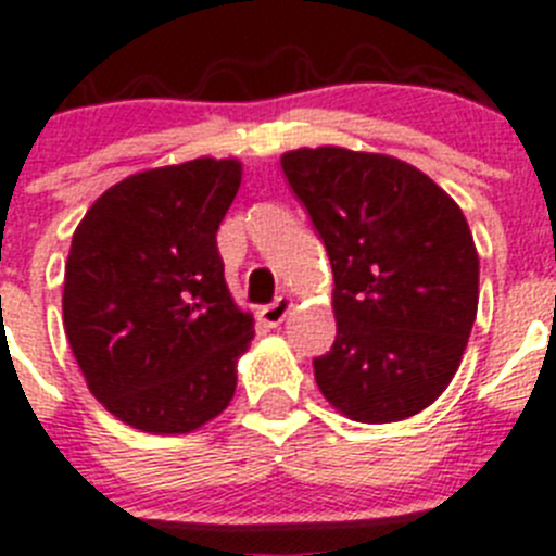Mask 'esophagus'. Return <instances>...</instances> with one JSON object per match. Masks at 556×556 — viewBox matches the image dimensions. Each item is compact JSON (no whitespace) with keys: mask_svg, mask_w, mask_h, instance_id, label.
I'll list each match as a JSON object with an SVG mask.
<instances>
[{"mask_svg":"<svg viewBox=\"0 0 556 556\" xmlns=\"http://www.w3.org/2000/svg\"><path fill=\"white\" fill-rule=\"evenodd\" d=\"M290 307H293V299H290V296H279V299H274V302L268 304V307L260 309V315H263V321H266L268 327H279V324H282L285 318H288Z\"/></svg>","mask_w":556,"mask_h":556,"instance_id":"1","label":"esophagus"}]
</instances>
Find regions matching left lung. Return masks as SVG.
<instances>
[{"instance_id":"left-lung-1","label":"left lung","mask_w":556,"mask_h":556,"mask_svg":"<svg viewBox=\"0 0 556 556\" xmlns=\"http://www.w3.org/2000/svg\"><path fill=\"white\" fill-rule=\"evenodd\" d=\"M334 277L338 334L315 382L352 421H402L448 388L479 304L463 210L424 172L340 147L282 154Z\"/></svg>"}]
</instances>
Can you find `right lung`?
<instances>
[{
	"instance_id": "1",
	"label": "right lung",
	"mask_w": 556,
	"mask_h": 556,
	"mask_svg": "<svg viewBox=\"0 0 556 556\" xmlns=\"http://www.w3.org/2000/svg\"><path fill=\"white\" fill-rule=\"evenodd\" d=\"M241 174L213 157L132 174L74 232L63 327L91 393L129 427L193 432L235 396L254 321L229 296L216 232Z\"/></svg>"
}]
</instances>
